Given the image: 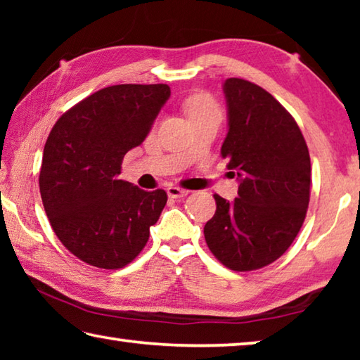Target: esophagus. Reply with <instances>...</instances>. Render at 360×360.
I'll return each instance as SVG.
<instances>
[{"label": "esophagus", "instance_id": "esophagus-1", "mask_svg": "<svg viewBox=\"0 0 360 360\" xmlns=\"http://www.w3.org/2000/svg\"><path fill=\"white\" fill-rule=\"evenodd\" d=\"M167 193L169 198H182V197H186V195H188V191H186V188H181V187L169 186L167 188Z\"/></svg>", "mask_w": 360, "mask_h": 360}]
</instances>
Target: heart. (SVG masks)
Segmentation results:
<instances>
[{"instance_id":"heart-1","label":"heart","mask_w":360,"mask_h":360,"mask_svg":"<svg viewBox=\"0 0 360 360\" xmlns=\"http://www.w3.org/2000/svg\"><path fill=\"white\" fill-rule=\"evenodd\" d=\"M184 109L191 120L203 117H221V108L210 94H195L184 101Z\"/></svg>"}]
</instances>
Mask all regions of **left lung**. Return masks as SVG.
<instances>
[{
	"mask_svg": "<svg viewBox=\"0 0 360 360\" xmlns=\"http://www.w3.org/2000/svg\"><path fill=\"white\" fill-rule=\"evenodd\" d=\"M229 133L221 155L240 181L233 202L214 195L205 225L214 257L252 271L281 257L300 231L309 203L311 162L294 117L275 96L245 79L224 82Z\"/></svg>",
	"mask_w": 360,
	"mask_h": 360,
	"instance_id": "obj_1",
	"label": "left lung"
}]
</instances>
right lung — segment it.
Here are the masks:
<instances>
[{
  "label": "right lung",
  "instance_id": "obj_1",
  "mask_svg": "<svg viewBox=\"0 0 360 360\" xmlns=\"http://www.w3.org/2000/svg\"><path fill=\"white\" fill-rule=\"evenodd\" d=\"M172 95L167 84L101 89L60 117L42 154L39 192L62 245L85 264L117 270L136 257L167 205V192L119 179Z\"/></svg>",
  "mask_w": 360,
  "mask_h": 360
}]
</instances>
